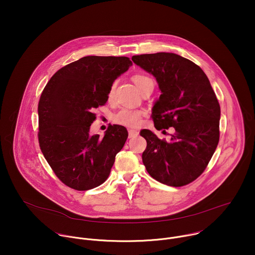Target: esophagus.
Listing matches in <instances>:
<instances>
[{"mask_svg":"<svg viewBox=\"0 0 255 255\" xmlns=\"http://www.w3.org/2000/svg\"><path fill=\"white\" fill-rule=\"evenodd\" d=\"M138 132L137 131H135V130H129L128 131V136H129V138H135V137H137L138 136Z\"/></svg>","mask_w":255,"mask_h":255,"instance_id":"1","label":"esophagus"}]
</instances>
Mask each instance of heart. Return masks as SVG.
<instances>
[{"label":"heart","mask_w":255,"mask_h":255,"mask_svg":"<svg viewBox=\"0 0 255 255\" xmlns=\"http://www.w3.org/2000/svg\"><path fill=\"white\" fill-rule=\"evenodd\" d=\"M132 81L138 88V90L143 93L144 90H146L148 87H154L153 80L144 74H136L132 77ZM116 88V83H113L109 89L108 98L111 99L114 95ZM144 115L142 110H131V109H121L119 112H117L114 117L113 121L121 126H125L127 128H137L141 123V118Z\"/></svg>","instance_id":"1"}]
</instances>
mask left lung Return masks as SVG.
I'll list each match as a JSON object with an SVG mask.
<instances>
[{
	"instance_id": "left-lung-1",
	"label": "left lung",
	"mask_w": 255,
	"mask_h": 255,
	"mask_svg": "<svg viewBox=\"0 0 255 255\" xmlns=\"http://www.w3.org/2000/svg\"><path fill=\"white\" fill-rule=\"evenodd\" d=\"M132 60L157 81L161 95L152 109L157 130L172 127L170 141L150 130L140 135L147 142L142 161L157 181L186 186L198 178L211 160L220 138V105L203 69L175 53L133 55Z\"/></svg>"
}]
</instances>
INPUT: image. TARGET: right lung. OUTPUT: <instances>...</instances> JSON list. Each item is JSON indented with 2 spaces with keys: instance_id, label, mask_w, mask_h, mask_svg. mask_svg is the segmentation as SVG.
Listing matches in <instances>:
<instances>
[{
  "instance_id": "add662e5",
  "label": "right lung",
  "mask_w": 255,
  "mask_h": 255,
  "mask_svg": "<svg viewBox=\"0 0 255 255\" xmlns=\"http://www.w3.org/2000/svg\"><path fill=\"white\" fill-rule=\"evenodd\" d=\"M132 61L126 56H85L57 70L38 103V141L55 175L77 191L99 187L108 178L128 137L110 125L104 137L91 135L94 110L108 101L114 81Z\"/></svg>"
}]
</instances>
